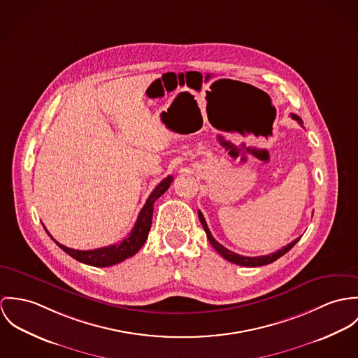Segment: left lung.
Returning <instances> with one entry per match:
<instances>
[{
    "instance_id": "obj_1",
    "label": "left lung",
    "mask_w": 358,
    "mask_h": 358,
    "mask_svg": "<svg viewBox=\"0 0 358 358\" xmlns=\"http://www.w3.org/2000/svg\"><path fill=\"white\" fill-rule=\"evenodd\" d=\"M291 117H292V120H298V122L302 124V120H301L298 115L291 114ZM199 220H200V222H201V227H203V229H204V232H206V235H207L208 241H210L211 245L215 248V251H217L222 258H225L227 261H229V262H232V264H236V265H240V266L255 268V266L269 265V264L275 262L280 257H282L285 252H288V251L298 243V240L301 238H295L294 241H291V243L287 244L285 247L280 248L278 251L272 252V254H269V255H262V257H243V255H238L236 252L228 250L227 247H224L221 243H218L215 238H213V235H211V232H210V229H208V227H207V222H206V220H204L201 211H199Z\"/></svg>"
}]
</instances>
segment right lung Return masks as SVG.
<instances>
[{"label":"right lung","mask_w":358,"mask_h":358,"mask_svg":"<svg viewBox=\"0 0 358 358\" xmlns=\"http://www.w3.org/2000/svg\"><path fill=\"white\" fill-rule=\"evenodd\" d=\"M171 182H173L171 176H167L164 180L160 181V184H158L157 188L151 192L144 207L138 213L137 221H136L131 232L129 234V236L123 238L120 243H117V244L96 248V250H87V251L74 250V248H69V247L60 244L59 241H56L50 236V234L46 229L45 231L64 252H67L70 257H73L74 259L80 261L82 264H86L90 266H97V268H107V266L117 265L122 261L133 257L145 243V240L148 238V232L151 229V224H152L154 203L157 199L160 198L169 189Z\"/></svg>","instance_id":"right-lung-1"}]
</instances>
